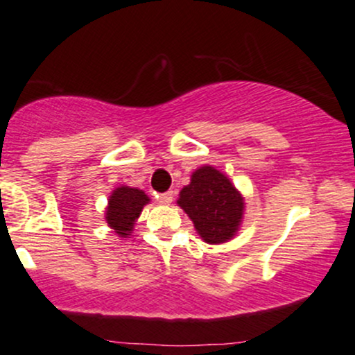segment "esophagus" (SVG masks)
I'll list each match as a JSON object with an SVG mask.
<instances>
[{"instance_id": "1", "label": "esophagus", "mask_w": 355, "mask_h": 355, "mask_svg": "<svg viewBox=\"0 0 355 355\" xmlns=\"http://www.w3.org/2000/svg\"><path fill=\"white\" fill-rule=\"evenodd\" d=\"M158 202H160L162 205H170V203L173 202V191H166V193H162L160 197H158Z\"/></svg>"}]
</instances>
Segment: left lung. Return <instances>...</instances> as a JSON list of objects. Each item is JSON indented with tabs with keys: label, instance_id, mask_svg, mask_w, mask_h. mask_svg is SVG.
I'll return each mask as SVG.
<instances>
[{
	"label": "left lung",
	"instance_id": "left-lung-1",
	"mask_svg": "<svg viewBox=\"0 0 355 355\" xmlns=\"http://www.w3.org/2000/svg\"><path fill=\"white\" fill-rule=\"evenodd\" d=\"M177 203L210 245L230 242L242 227L245 198L225 173L211 165L198 166L191 173Z\"/></svg>",
	"mask_w": 355,
	"mask_h": 355
}]
</instances>
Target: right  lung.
<instances>
[{
    "label": "right lung",
    "mask_w": 355,
    "mask_h": 355,
    "mask_svg": "<svg viewBox=\"0 0 355 355\" xmlns=\"http://www.w3.org/2000/svg\"><path fill=\"white\" fill-rule=\"evenodd\" d=\"M146 203H150V197L144 190L128 185L116 187L110 193L108 205L105 209V220L108 227L118 237L128 239L133 234L137 220Z\"/></svg>",
    "instance_id": "add662e5"
}]
</instances>
